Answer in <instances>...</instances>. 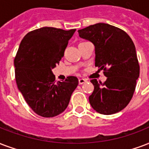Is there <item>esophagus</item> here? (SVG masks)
<instances>
[{
  "label": "esophagus",
  "instance_id": "34e87169",
  "mask_svg": "<svg viewBox=\"0 0 149 149\" xmlns=\"http://www.w3.org/2000/svg\"><path fill=\"white\" fill-rule=\"evenodd\" d=\"M87 82V80L85 79H79V84H84V83Z\"/></svg>",
  "mask_w": 149,
  "mask_h": 149
}]
</instances>
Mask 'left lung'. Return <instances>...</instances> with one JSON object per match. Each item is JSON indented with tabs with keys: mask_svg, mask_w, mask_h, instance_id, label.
Wrapping results in <instances>:
<instances>
[{
	"mask_svg": "<svg viewBox=\"0 0 149 149\" xmlns=\"http://www.w3.org/2000/svg\"><path fill=\"white\" fill-rule=\"evenodd\" d=\"M78 33L80 38L94 44L95 66L105 70L108 77L104 84L96 79L91 80L95 89L90 95V104L101 114L119 112L132 98L140 74L134 42L123 30L102 22L79 29Z\"/></svg>",
	"mask_w": 149,
	"mask_h": 149,
	"instance_id": "left-lung-1",
	"label": "left lung"
}]
</instances>
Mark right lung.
<instances>
[{"label": "right lung", "mask_w": 149, "mask_h": 149, "mask_svg": "<svg viewBox=\"0 0 149 149\" xmlns=\"http://www.w3.org/2000/svg\"><path fill=\"white\" fill-rule=\"evenodd\" d=\"M75 31L42 27L28 33L20 43L14 60L17 86L29 107L40 116L54 117L64 112L78 85L75 77L55 82L52 72Z\"/></svg>", "instance_id": "obj_1"}]
</instances>
